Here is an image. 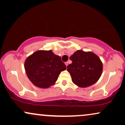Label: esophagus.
Segmentation results:
<instances>
[{"mask_svg":"<svg viewBox=\"0 0 125 125\" xmlns=\"http://www.w3.org/2000/svg\"><path fill=\"white\" fill-rule=\"evenodd\" d=\"M68 63H68V62H65V64H66V67H67V66H68Z\"/></svg>","mask_w":125,"mask_h":125,"instance_id":"esophagus-1","label":"esophagus"}]
</instances>
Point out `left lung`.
Segmentation results:
<instances>
[{"mask_svg": "<svg viewBox=\"0 0 125 125\" xmlns=\"http://www.w3.org/2000/svg\"><path fill=\"white\" fill-rule=\"evenodd\" d=\"M72 63L67 66L73 83L81 88L96 83L102 75L103 64L100 58L92 52L78 50L70 56Z\"/></svg>", "mask_w": 125, "mask_h": 125, "instance_id": "left-lung-1", "label": "left lung"}]
</instances>
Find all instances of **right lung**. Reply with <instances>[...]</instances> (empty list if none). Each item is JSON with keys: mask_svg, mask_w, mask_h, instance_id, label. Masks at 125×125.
Here are the masks:
<instances>
[{"mask_svg": "<svg viewBox=\"0 0 125 125\" xmlns=\"http://www.w3.org/2000/svg\"><path fill=\"white\" fill-rule=\"evenodd\" d=\"M24 67L30 81L41 88L54 85L61 72L66 69L61 57L51 50L34 52L26 59Z\"/></svg>", "mask_w": 125, "mask_h": 125, "instance_id": "obj_1", "label": "right lung"}]
</instances>
